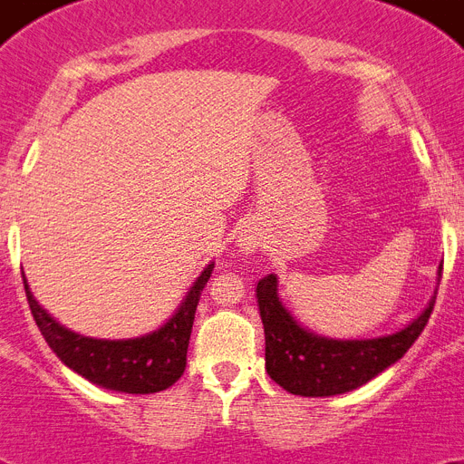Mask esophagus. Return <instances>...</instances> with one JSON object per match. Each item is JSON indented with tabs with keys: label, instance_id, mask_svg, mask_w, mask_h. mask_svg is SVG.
<instances>
[{
	"label": "esophagus",
	"instance_id": "34e87169",
	"mask_svg": "<svg viewBox=\"0 0 464 464\" xmlns=\"http://www.w3.org/2000/svg\"><path fill=\"white\" fill-rule=\"evenodd\" d=\"M239 241L246 251H251V248H256V244H257V235L253 232V229H248V232H244V235H241Z\"/></svg>",
	"mask_w": 464,
	"mask_h": 464
}]
</instances>
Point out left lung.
Wrapping results in <instances>:
<instances>
[{
    "instance_id": "obj_1",
    "label": "left lung",
    "mask_w": 464,
    "mask_h": 464,
    "mask_svg": "<svg viewBox=\"0 0 464 464\" xmlns=\"http://www.w3.org/2000/svg\"><path fill=\"white\" fill-rule=\"evenodd\" d=\"M441 269V267H440ZM267 374L293 395L330 397L355 391L395 364L428 325L434 297L404 330L376 339H327L304 330L278 299V281H257Z\"/></svg>"
}]
</instances>
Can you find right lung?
<instances>
[{"mask_svg": "<svg viewBox=\"0 0 464 464\" xmlns=\"http://www.w3.org/2000/svg\"><path fill=\"white\" fill-rule=\"evenodd\" d=\"M211 272L213 262L197 276L179 311L165 325L134 339H92L67 330L36 302L24 274L23 283L41 334L53 348V353L63 360L69 370L102 385L106 391L149 395V392H160L174 385L186 372L195 311Z\"/></svg>", "mask_w": 464, "mask_h": 464, "instance_id": "1", "label": "right lung"}]
</instances>
